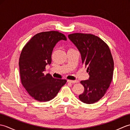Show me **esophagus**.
Wrapping results in <instances>:
<instances>
[{
  "label": "esophagus",
  "instance_id": "34e87169",
  "mask_svg": "<svg viewBox=\"0 0 130 130\" xmlns=\"http://www.w3.org/2000/svg\"><path fill=\"white\" fill-rule=\"evenodd\" d=\"M68 83H78L79 81L78 80H68L67 81Z\"/></svg>",
  "mask_w": 130,
  "mask_h": 130
}]
</instances>
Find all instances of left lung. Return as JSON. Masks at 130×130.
Wrapping results in <instances>:
<instances>
[{
	"label": "left lung",
	"mask_w": 130,
	"mask_h": 130,
	"mask_svg": "<svg viewBox=\"0 0 130 130\" xmlns=\"http://www.w3.org/2000/svg\"><path fill=\"white\" fill-rule=\"evenodd\" d=\"M68 37L80 52L82 63L90 76L80 82L84 91L79 98L84 103H94L104 95L112 80L114 61L111 50L104 41L92 34L74 33Z\"/></svg>",
	"instance_id": "8db88e82"
}]
</instances>
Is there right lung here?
Here are the masks:
<instances>
[{"label": "right lung", "mask_w": 130, "mask_h": 130, "mask_svg": "<svg viewBox=\"0 0 130 130\" xmlns=\"http://www.w3.org/2000/svg\"><path fill=\"white\" fill-rule=\"evenodd\" d=\"M58 31L42 32L35 35L22 50L19 59L22 84L32 98L39 102L54 98L67 80L54 78L45 75L46 66L51 63L54 46L60 40H67Z\"/></svg>", "instance_id": "1"}]
</instances>
